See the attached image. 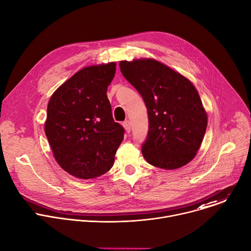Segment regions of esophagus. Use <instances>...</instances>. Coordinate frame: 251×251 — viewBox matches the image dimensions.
<instances>
[{"mask_svg": "<svg viewBox=\"0 0 251 251\" xmlns=\"http://www.w3.org/2000/svg\"><path fill=\"white\" fill-rule=\"evenodd\" d=\"M123 127H124V129L126 130L127 133L131 132V123H130L129 120H126V121L123 122Z\"/></svg>", "mask_w": 251, "mask_h": 251, "instance_id": "34e87169", "label": "esophagus"}]
</instances>
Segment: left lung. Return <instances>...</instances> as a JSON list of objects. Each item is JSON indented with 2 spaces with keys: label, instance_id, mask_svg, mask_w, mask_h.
Returning <instances> with one entry per match:
<instances>
[{
  "label": "left lung",
  "instance_id": "8db88e82",
  "mask_svg": "<svg viewBox=\"0 0 251 251\" xmlns=\"http://www.w3.org/2000/svg\"><path fill=\"white\" fill-rule=\"evenodd\" d=\"M119 65L147 107L149 130L142 145L146 161L166 170L190 163L201 147L207 125L206 112L194 84L152 58L122 60Z\"/></svg>",
  "mask_w": 251,
  "mask_h": 251
}]
</instances>
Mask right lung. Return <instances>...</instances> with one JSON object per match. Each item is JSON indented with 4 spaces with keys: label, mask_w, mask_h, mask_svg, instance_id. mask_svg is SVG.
Returning <instances> with one entry per match:
<instances>
[{
    "label": "right lung",
    "mask_w": 251,
    "mask_h": 251,
    "mask_svg": "<svg viewBox=\"0 0 251 251\" xmlns=\"http://www.w3.org/2000/svg\"><path fill=\"white\" fill-rule=\"evenodd\" d=\"M116 63L87 66L60 85L48 105L45 132L58 165L79 178L108 172L124 138L112 117L107 87Z\"/></svg>",
    "instance_id": "1"
}]
</instances>
